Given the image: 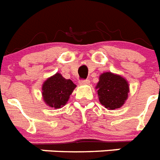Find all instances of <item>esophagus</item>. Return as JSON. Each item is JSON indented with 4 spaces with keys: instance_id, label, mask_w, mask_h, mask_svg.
<instances>
[{
    "instance_id": "esophagus-1",
    "label": "esophagus",
    "mask_w": 160,
    "mask_h": 160,
    "mask_svg": "<svg viewBox=\"0 0 160 160\" xmlns=\"http://www.w3.org/2000/svg\"><path fill=\"white\" fill-rule=\"evenodd\" d=\"M89 83H90V80H88V79L80 80V81H79V84H81V85H88V84Z\"/></svg>"
}]
</instances>
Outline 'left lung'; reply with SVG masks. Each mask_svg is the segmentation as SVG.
<instances>
[{"label":"left lung","instance_id":"obj_1","mask_svg":"<svg viewBox=\"0 0 160 160\" xmlns=\"http://www.w3.org/2000/svg\"><path fill=\"white\" fill-rule=\"evenodd\" d=\"M96 89L98 90L99 102L108 110L122 107L127 100L130 91L126 79L111 72L101 74Z\"/></svg>","mask_w":160,"mask_h":160}]
</instances>
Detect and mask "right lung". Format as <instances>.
I'll list each match as a JSON object with an SVG mask.
<instances>
[{
    "instance_id": "obj_1",
    "label": "right lung",
    "mask_w": 160,
    "mask_h": 160,
    "mask_svg": "<svg viewBox=\"0 0 160 160\" xmlns=\"http://www.w3.org/2000/svg\"><path fill=\"white\" fill-rule=\"evenodd\" d=\"M75 88L76 85L72 80L65 79L57 72L43 83L42 95L44 102L52 108H61L67 103Z\"/></svg>"
}]
</instances>
